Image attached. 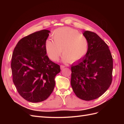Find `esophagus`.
I'll return each mask as SVG.
<instances>
[{"mask_svg": "<svg viewBox=\"0 0 124 124\" xmlns=\"http://www.w3.org/2000/svg\"><path fill=\"white\" fill-rule=\"evenodd\" d=\"M65 68V66H62V65H61V69L62 70V69H63Z\"/></svg>", "mask_w": 124, "mask_h": 124, "instance_id": "34e87169", "label": "esophagus"}]
</instances>
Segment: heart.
<instances>
[{"instance_id":"heart-1","label":"heart","mask_w":124,"mask_h":124,"mask_svg":"<svg viewBox=\"0 0 124 124\" xmlns=\"http://www.w3.org/2000/svg\"><path fill=\"white\" fill-rule=\"evenodd\" d=\"M52 37L54 41L47 39L45 44L46 53L52 61H58L62 50V61L66 63L76 62L87 53L88 40L76 29L60 28L54 31Z\"/></svg>"}]
</instances>
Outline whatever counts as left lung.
<instances>
[{
	"label": "left lung",
	"mask_w": 124,
	"mask_h": 124,
	"mask_svg": "<svg viewBox=\"0 0 124 124\" xmlns=\"http://www.w3.org/2000/svg\"><path fill=\"white\" fill-rule=\"evenodd\" d=\"M88 50L83 58L71 66V85L76 95L90 101L99 98L112 80L113 58L106 42L96 33L86 31Z\"/></svg>",
	"instance_id": "8db88e82"
}]
</instances>
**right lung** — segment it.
Segmentation results:
<instances>
[{
    "label": "right lung",
    "instance_id": "right-lung-1",
    "mask_svg": "<svg viewBox=\"0 0 124 124\" xmlns=\"http://www.w3.org/2000/svg\"><path fill=\"white\" fill-rule=\"evenodd\" d=\"M50 31L43 29L21 39L11 61L13 82L19 94L31 102L46 100L53 91L60 66L46 56L45 44Z\"/></svg>",
    "mask_w": 124,
    "mask_h": 124
}]
</instances>
